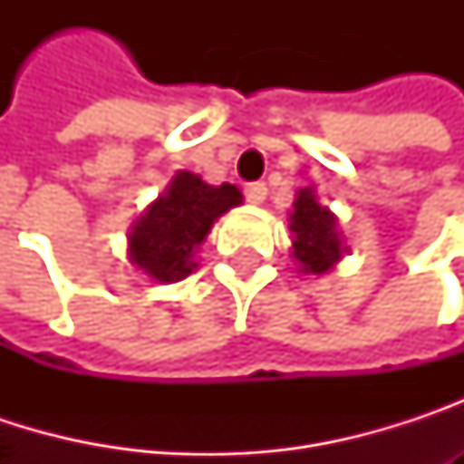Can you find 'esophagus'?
Segmentation results:
<instances>
[{"label": "esophagus", "mask_w": 464, "mask_h": 464, "mask_svg": "<svg viewBox=\"0 0 464 464\" xmlns=\"http://www.w3.org/2000/svg\"><path fill=\"white\" fill-rule=\"evenodd\" d=\"M244 196H246L249 204H263L266 196H268V188H266L263 182H249V185L244 188Z\"/></svg>", "instance_id": "obj_1"}]
</instances>
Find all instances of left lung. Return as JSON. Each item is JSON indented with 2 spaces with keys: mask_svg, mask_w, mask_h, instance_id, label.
<instances>
[{
  "mask_svg": "<svg viewBox=\"0 0 464 464\" xmlns=\"http://www.w3.org/2000/svg\"><path fill=\"white\" fill-rule=\"evenodd\" d=\"M293 257L304 274H327L346 252L338 231V218L317 201L312 188L298 190L290 212Z\"/></svg>",
  "mask_w": 464,
  "mask_h": 464,
  "instance_id": "obj_1",
  "label": "left lung"
}]
</instances>
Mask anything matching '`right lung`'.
Returning <instances> with one entry per match:
<instances>
[{"instance_id": "add662e5", "label": "right lung", "mask_w": 464, "mask_h": 464, "mask_svg": "<svg viewBox=\"0 0 464 464\" xmlns=\"http://www.w3.org/2000/svg\"><path fill=\"white\" fill-rule=\"evenodd\" d=\"M241 204L236 185H207L193 171H177L169 188L144 209L129 233V257L155 282H179L198 266V249L215 220Z\"/></svg>"}]
</instances>
